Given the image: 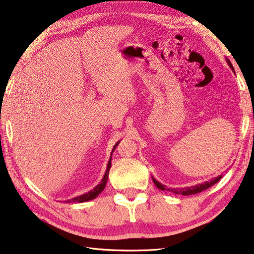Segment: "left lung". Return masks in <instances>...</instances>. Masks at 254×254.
<instances>
[{"label":"left lung","instance_id":"obj_1","mask_svg":"<svg viewBox=\"0 0 254 254\" xmlns=\"http://www.w3.org/2000/svg\"><path fill=\"white\" fill-rule=\"evenodd\" d=\"M225 60H227V63L229 64V66L231 67V70L234 72V68H233V66H232L231 62H230V60H229V59H225ZM221 178H222V175H219V177L212 179L211 181H206V182H204V183L196 184V186L191 187V188H184V189H181V190H177V189H170V188L168 189L167 187L163 186L162 183H160V182L156 181V180H155L153 177H152V180H153V182H154V184L156 186V188L160 189V190H162V191L167 190V191H171V192L175 193V194L192 195V194H196V193H200V192H202V191H204V190H206V189H209L210 187L213 186V184H215L216 182L220 181Z\"/></svg>","mask_w":254,"mask_h":254}]
</instances>
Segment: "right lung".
<instances>
[{"instance_id": "right-lung-1", "label": "right lung", "mask_w": 254, "mask_h": 254, "mask_svg": "<svg viewBox=\"0 0 254 254\" xmlns=\"http://www.w3.org/2000/svg\"><path fill=\"white\" fill-rule=\"evenodd\" d=\"M119 143H120V141H118L117 143H115V145L113 146V150H112V152H111V156H110V160H109V162H108L107 171H105V173H104V177H103V179H102V180H101L100 184H98V186H96V187L93 189V190H91V191H89V192L84 193V194L79 195V196H76V197H73V199L66 200V201H64V202H66V203H70V202H72V203H73V202H80V203H82V202H86V201H90V200H93V199H95V197L98 196V195L100 194V193L104 190L105 184H107L108 178H109V171H110V169H111L112 154H113V152H114V150H115V147L118 146Z\"/></svg>"}]
</instances>
